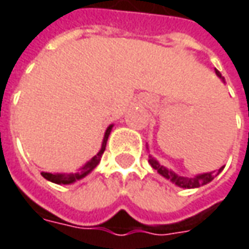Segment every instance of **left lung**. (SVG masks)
Listing matches in <instances>:
<instances>
[{
  "mask_svg": "<svg viewBox=\"0 0 249 249\" xmlns=\"http://www.w3.org/2000/svg\"><path fill=\"white\" fill-rule=\"evenodd\" d=\"M216 74L225 82V77H222V73L219 72V71H216ZM149 163H151V166L154 167L157 172H158L159 175H162L163 177H166L169 178L172 183H175L176 186L178 187H183V188H196V187H201L206 184V183H209V181H212L213 178L216 177V175H219L220 172H222V169L223 167H220L216 173H204V175H198L196 177H183V176H177L176 173H173L172 170H167L166 167H163L162 165H159L158 162L155 160L154 158H151L149 157Z\"/></svg>",
  "mask_w": 249,
  "mask_h": 249,
  "instance_id": "8db88e82",
  "label": "left lung"
}]
</instances>
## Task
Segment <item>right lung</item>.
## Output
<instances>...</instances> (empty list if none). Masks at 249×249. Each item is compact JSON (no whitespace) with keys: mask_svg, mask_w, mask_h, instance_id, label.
Returning <instances> with one entry per match:
<instances>
[{"mask_svg":"<svg viewBox=\"0 0 249 249\" xmlns=\"http://www.w3.org/2000/svg\"><path fill=\"white\" fill-rule=\"evenodd\" d=\"M110 130H112V126H109V127L107 129V131H105L101 151L94 157V158L91 159L90 162H87V163L83 166L82 172H77V173H74V175H53V173L43 172L41 175H43L44 178H47V180H50V181H53V183H56V184H71L73 181H76V180H79V178H83L84 176H87L91 170L100 163L101 157H102V154H104V151H105V147H107V141H108V137H109Z\"/></svg>","mask_w":249,"mask_h":249,"instance_id":"right-lung-1","label":"right lung"}]
</instances>
